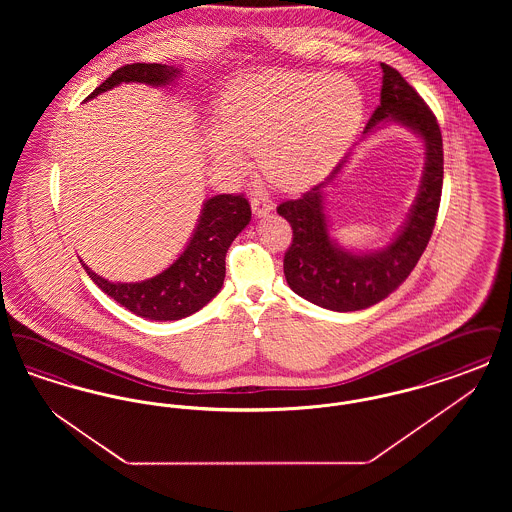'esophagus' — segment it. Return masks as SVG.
<instances>
[{
	"instance_id": "obj_1",
	"label": "esophagus",
	"mask_w": 512,
	"mask_h": 512,
	"mask_svg": "<svg viewBox=\"0 0 512 512\" xmlns=\"http://www.w3.org/2000/svg\"><path fill=\"white\" fill-rule=\"evenodd\" d=\"M251 209L255 217H265L272 211V201L265 194H255L251 197Z\"/></svg>"
}]
</instances>
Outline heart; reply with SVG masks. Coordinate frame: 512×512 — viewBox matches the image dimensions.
<instances>
[{
	"instance_id": "obj_1",
	"label": "heart",
	"mask_w": 512,
	"mask_h": 512,
	"mask_svg": "<svg viewBox=\"0 0 512 512\" xmlns=\"http://www.w3.org/2000/svg\"><path fill=\"white\" fill-rule=\"evenodd\" d=\"M363 117V92L349 76L270 71L238 78L226 90L205 144L230 167L257 153L268 182L299 190L340 161Z\"/></svg>"
}]
</instances>
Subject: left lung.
Listing matches in <instances>:
<instances>
[{
    "instance_id": "8db88e82",
    "label": "left lung",
    "mask_w": 512,
    "mask_h": 512,
    "mask_svg": "<svg viewBox=\"0 0 512 512\" xmlns=\"http://www.w3.org/2000/svg\"><path fill=\"white\" fill-rule=\"evenodd\" d=\"M380 67L384 73L380 105L363 134L368 136L395 122L413 130L424 142L426 155L418 194L395 238L386 247L372 251H351L332 238L324 213V188L338 178L349 155L324 182L297 199L282 201L276 209L293 230L292 245L284 255L288 286L303 299L338 313L372 307L395 292L422 257L438 217L443 184V142L438 121L401 74L386 63H380Z\"/></svg>"
}]
</instances>
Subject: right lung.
<instances>
[{"label":"right lung","mask_w":512,"mask_h":512,"mask_svg":"<svg viewBox=\"0 0 512 512\" xmlns=\"http://www.w3.org/2000/svg\"><path fill=\"white\" fill-rule=\"evenodd\" d=\"M180 69L161 63H132L111 74L88 96L128 82L167 86L180 76ZM251 220V207L244 195L220 194L205 199L190 242L171 267L142 282H109L84 261L88 276L99 290L121 303L130 313L149 320H180L203 309L222 288L224 259L230 244Z\"/></svg>","instance_id":"obj_1"}]
</instances>
